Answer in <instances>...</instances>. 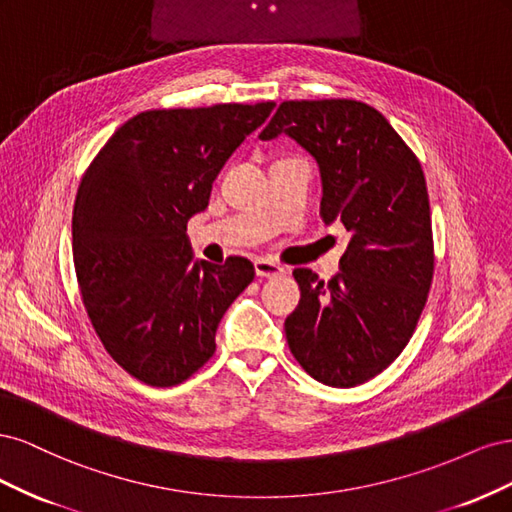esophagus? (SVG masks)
Returning a JSON list of instances; mask_svg holds the SVG:
<instances>
[{
    "label": "esophagus",
    "mask_w": 512,
    "mask_h": 512,
    "mask_svg": "<svg viewBox=\"0 0 512 512\" xmlns=\"http://www.w3.org/2000/svg\"><path fill=\"white\" fill-rule=\"evenodd\" d=\"M254 271L258 277H265V280H271V277H280L286 273V269L282 265H277V262H273L269 258H258L254 262Z\"/></svg>",
    "instance_id": "34e87169"
}]
</instances>
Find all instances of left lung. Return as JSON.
I'll list each match as a JSON object with an SVG mask.
<instances>
[{
  "label": "left lung",
  "mask_w": 512,
  "mask_h": 512,
  "mask_svg": "<svg viewBox=\"0 0 512 512\" xmlns=\"http://www.w3.org/2000/svg\"><path fill=\"white\" fill-rule=\"evenodd\" d=\"M288 134L316 158L322 220L352 239L331 282L294 269L299 307L286 318L294 359L322 384L350 389L389 367L410 342L433 280L423 166L391 123L359 100H288L262 141Z\"/></svg>",
  "instance_id": "1"
}]
</instances>
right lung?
<instances>
[{
	"instance_id": "right-lung-1",
	"label": "right lung",
	"mask_w": 512,
	"mask_h": 512,
	"mask_svg": "<svg viewBox=\"0 0 512 512\" xmlns=\"http://www.w3.org/2000/svg\"><path fill=\"white\" fill-rule=\"evenodd\" d=\"M275 102L153 108L108 138L76 192L72 258L81 299L113 361L149 386H175L215 352V331L254 265L192 262L185 228Z\"/></svg>"
}]
</instances>
